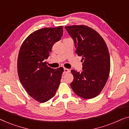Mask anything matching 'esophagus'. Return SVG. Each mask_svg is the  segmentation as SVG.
Masks as SVG:
<instances>
[{
  "label": "esophagus",
  "mask_w": 129,
  "mask_h": 129,
  "mask_svg": "<svg viewBox=\"0 0 129 129\" xmlns=\"http://www.w3.org/2000/svg\"><path fill=\"white\" fill-rule=\"evenodd\" d=\"M69 72H70L69 69H66V68H64V72H63V73L66 74V73H69Z\"/></svg>",
  "instance_id": "34e87169"
}]
</instances>
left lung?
<instances>
[{"mask_svg":"<svg viewBox=\"0 0 129 129\" xmlns=\"http://www.w3.org/2000/svg\"><path fill=\"white\" fill-rule=\"evenodd\" d=\"M64 28L73 39L76 53L82 57V71L71 70L74 79L70 86L77 96L94 98L103 89L110 73V59L106 44L96 31L88 26Z\"/></svg>","mask_w":129,"mask_h":129,"instance_id":"obj_1","label":"left lung"}]
</instances>
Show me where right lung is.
I'll list each match as a JSON object with an SVG mask.
<instances>
[{"instance_id": "add662e5", "label": "right lung", "mask_w": 129, "mask_h": 129, "mask_svg": "<svg viewBox=\"0 0 129 129\" xmlns=\"http://www.w3.org/2000/svg\"><path fill=\"white\" fill-rule=\"evenodd\" d=\"M63 27H46L34 31L26 39L19 50V79L28 94L40 103L55 95L64 71L63 68L54 69L47 67L45 61L54 44L61 39Z\"/></svg>"}]
</instances>
